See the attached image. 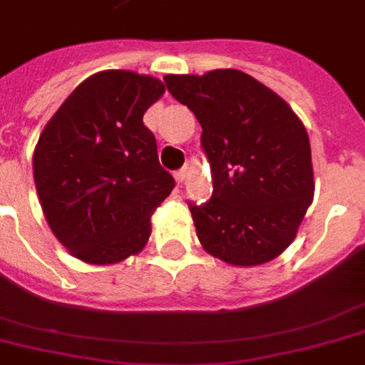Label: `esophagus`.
Instances as JSON below:
<instances>
[{
    "label": "esophagus",
    "instance_id": "1",
    "mask_svg": "<svg viewBox=\"0 0 365 365\" xmlns=\"http://www.w3.org/2000/svg\"><path fill=\"white\" fill-rule=\"evenodd\" d=\"M174 176H176L178 183L185 182V180H187V176H189V168H187V166H183V168H180V170H178Z\"/></svg>",
    "mask_w": 365,
    "mask_h": 365
}]
</instances>
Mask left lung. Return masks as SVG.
Here are the masks:
<instances>
[{
    "label": "left lung",
    "mask_w": 365,
    "mask_h": 365,
    "mask_svg": "<svg viewBox=\"0 0 365 365\" xmlns=\"http://www.w3.org/2000/svg\"><path fill=\"white\" fill-rule=\"evenodd\" d=\"M202 126L212 199L189 202L202 248L225 263L261 265L288 248L314 195L311 143L292 108L239 70L166 76Z\"/></svg>",
    "instance_id": "1"
}]
</instances>
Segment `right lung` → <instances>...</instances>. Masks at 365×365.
<instances>
[{
  "label": "right lung",
  "instance_id": "obj_1",
  "mask_svg": "<svg viewBox=\"0 0 365 365\" xmlns=\"http://www.w3.org/2000/svg\"><path fill=\"white\" fill-rule=\"evenodd\" d=\"M163 93L155 77L100 71L43 128L34 153L39 202L54 237L79 259L110 265L148 242L151 214L176 185L143 125Z\"/></svg>",
  "mask_w": 365,
  "mask_h": 365
}]
</instances>
